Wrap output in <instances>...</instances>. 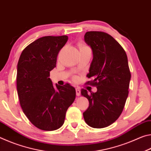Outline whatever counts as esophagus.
I'll list each match as a JSON object with an SVG mask.
<instances>
[{"instance_id":"obj_1","label":"esophagus","mask_w":151,"mask_h":151,"mask_svg":"<svg viewBox=\"0 0 151 151\" xmlns=\"http://www.w3.org/2000/svg\"><path fill=\"white\" fill-rule=\"evenodd\" d=\"M76 94L77 96H80L81 95V91L79 88H76Z\"/></svg>"}]
</instances>
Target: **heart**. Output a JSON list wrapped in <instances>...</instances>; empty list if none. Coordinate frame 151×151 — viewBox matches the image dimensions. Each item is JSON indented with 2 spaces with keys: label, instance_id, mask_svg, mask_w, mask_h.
<instances>
[{
  "label": "heart",
  "instance_id": "obj_1",
  "mask_svg": "<svg viewBox=\"0 0 151 151\" xmlns=\"http://www.w3.org/2000/svg\"><path fill=\"white\" fill-rule=\"evenodd\" d=\"M78 47H79V48H80V50L84 49V48H89L87 47V46L84 44V43H79Z\"/></svg>",
  "mask_w": 151,
  "mask_h": 151
}]
</instances>
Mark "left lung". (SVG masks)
<instances>
[{
    "label": "left lung",
    "instance_id": "8db88e82",
    "mask_svg": "<svg viewBox=\"0 0 151 151\" xmlns=\"http://www.w3.org/2000/svg\"><path fill=\"white\" fill-rule=\"evenodd\" d=\"M85 40L93 54L87 75L93 80L86 83L96 86L97 91L88 94L81 89V94L89 102L83 116L88 126L101 129L113 123L121 114L131 75L126 52L112 36L102 31H88Z\"/></svg>",
    "mask_w": 151,
    "mask_h": 151
}]
</instances>
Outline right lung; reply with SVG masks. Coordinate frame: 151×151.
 Masks as SVG:
<instances>
[{
  "instance_id": "right-lung-1",
  "label": "right lung",
  "mask_w": 151,
  "mask_h": 151,
  "mask_svg": "<svg viewBox=\"0 0 151 151\" xmlns=\"http://www.w3.org/2000/svg\"><path fill=\"white\" fill-rule=\"evenodd\" d=\"M66 35L47 36L22 50L17 65V87L22 111L39 129L50 131L64 124L66 112L75 101V88L66 83L54 86L50 72L66 41Z\"/></svg>"
}]
</instances>
